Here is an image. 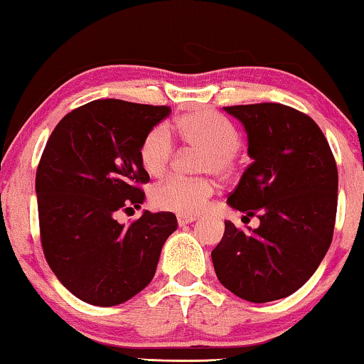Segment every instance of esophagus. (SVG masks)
<instances>
[{"label": "esophagus", "instance_id": "obj_1", "mask_svg": "<svg viewBox=\"0 0 364 364\" xmlns=\"http://www.w3.org/2000/svg\"><path fill=\"white\" fill-rule=\"evenodd\" d=\"M196 220H197V218L193 215H177V222H178V225H181V227L187 225V223L196 222Z\"/></svg>", "mask_w": 364, "mask_h": 364}]
</instances>
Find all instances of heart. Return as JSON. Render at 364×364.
Wrapping results in <instances>:
<instances>
[{"mask_svg": "<svg viewBox=\"0 0 364 364\" xmlns=\"http://www.w3.org/2000/svg\"><path fill=\"white\" fill-rule=\"evenodd\" d=\"M171 131L188 147L203 149L200 168L225 176L232 171L235 154L240 149V134L235 126L215 111L198 109L183 114L172 124ZM173 156L171 134L164 126L147 131L139 147V159L149 176H162ZM213 193V183L207 178L168 177L152 191V203L166 212L193 215L205 207Z\"/></svg>", "mask_w": 364, "mask_h": 364, "instance_id": "obj_1", "label": "heart"}]
</instances>
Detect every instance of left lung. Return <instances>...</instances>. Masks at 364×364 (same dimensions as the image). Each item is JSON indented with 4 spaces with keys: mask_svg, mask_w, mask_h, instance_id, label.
Here are the masks:
<instances>
[{
    "mask_svg": "<svg viewBox=\"0 0 364 364\" xmlns=\"http://www.w3.org/2000/svg\"><path fill=\"white\" fill-rule=\"evenodd\" d=\"M243 124L252 164L227 203L260 227L225 222L212 250L217 278L253 303L280 300L305 285L333 240L338 168L310 116L277 102L223 107Z\"/></svg>",
    "mask_w": 364,
    "mask_h": 364,
    "instance_id": "obj_1",
    "label": "left lung"
}]
</instances>
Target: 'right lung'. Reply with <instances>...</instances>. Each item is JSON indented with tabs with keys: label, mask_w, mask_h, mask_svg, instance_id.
<instances>
[{
	"label": "right lung",
	"mask_w": 364,
	"mask_h": 364,
	"mask_svg": "<svg viewBox=\"0 0 364 364\" xmlns=\"http://www.w3.org/2000/svg\"><path fill=\"white\" fill-rule=\"evenodd\" d=\"M171 114L167 106L97 99L66 114L44 147L36 172L41 245L58 280L79 300L114 306L156 275L164 243L177 228L172 212L126 227L116 212L141 208L139 147Z\"/></svg>",
	"instance_id": "right-lung-1"
}]
</instances>
